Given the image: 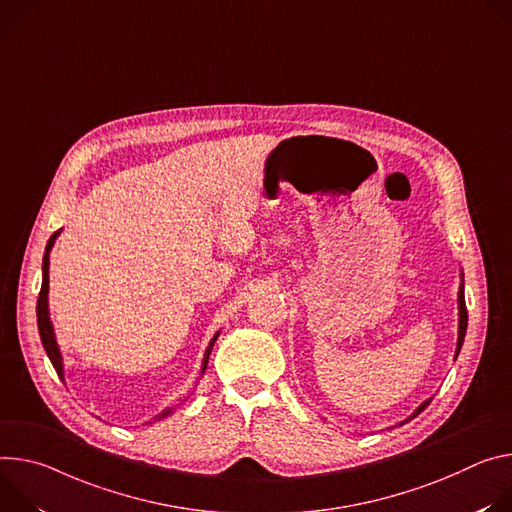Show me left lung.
<instances>
[{
    "label": "left lung",
    "mask_w": 512,
    "mask_h": 512,
    "mask_svg": "<svg viewBox=\"0 0 512 512\" xmlns=\"http://www.w3.org/2000/svg\"><path fill=\"white\" fill-rule=\"evenodd\" d=\"M458 305H460V331H458V348H456V358H458V354H460V350H462V344H464V337H466V329H468V309H466V299H464V285L460 287V293H458ZM429 403H431V399H427L407 421H411V419H415L421 411H425L427 407H429ZM403 425V423H401Z\"/></svg>",
    "instance_id": "8db88e82"
}]
</instances>
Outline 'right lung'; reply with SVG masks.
<instances>
[{
  "instance_id": "1",
  "label": "right lung",
  "mask_w": 512,
  "mask_h": 512,
  "mask_svg": "<svg viewBox=\"0 0 512 512\" xmlns=\"http://www.w3.org/2000/svg\"><path fill=\"white\" fill-rule=\"evenodd\" d=\"M59 234H61V232L52 234V238H50V240H48V244H46L44 258H42V289H40V293H38L36 317H38V331H40L42 346H44V350H46V354H48V358H50V362H52V366H54L56 374H59V376L63 378V358H61L59 346H56L54 331H52V323H50V317H48V254H50V248H52V244H54V240H56V236H59ZM217 335H219V333H215V337L211 339V344H209V348H207V352H205L203 368H201L203 372H205V368H207V360H209V354H211V348H213V344H215ZM168 415H170V409L162 411L154 421H160V419H164V417H168Z\"/></svg>"
}]
</instances>
